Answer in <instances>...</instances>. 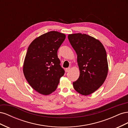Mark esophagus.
I'll list each match as a JSON object with an SVG mask.
<instances>
[{"label": "esophagus", "instance_id": "34e87169", "mask_svg": "<svg viewBox=\"0 0 128 128\" xmlns=\"http://www.w3.org/2000/svg\"><path fill=\"white\" fill-rule=\"evenodd\" d=\"M70 70V68H67L65 69V71L66 72H68Z\"/></svg>", "mask_w": 128, "mask_h": 128}]
</instances>
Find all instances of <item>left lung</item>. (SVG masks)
<instances>
[{"label":"left lung","mask_w":128,"mask_h":128,"mask_svg":"<svg viewBox=\"0 0 128 128\" xmlns=\"http://www.w3.org/2000/svg\"><path fill=\"white\" fill-rule=\"evenodd\" d=\"M68 38L77 55L80 71L73 86L79 94L88 96L95 92L105 80L108 70L106 51L99 40L86 34H69Z\"/></svg>","instance_id":"left-lung-1"}]
</instances>
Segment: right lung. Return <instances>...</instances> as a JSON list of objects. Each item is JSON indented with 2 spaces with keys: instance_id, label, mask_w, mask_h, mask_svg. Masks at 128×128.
<instances>
[{
  "instance_id": "obj_1",
  "label": "right lung",
  "mask_w": 128,
  "mask_h": 128,
  "mask_svg": "<svg viewBox=\"0 0 128 128\" xmlns=\"http://www.w3.org/2000/svg\"><path fill=\"white\" fill-rule=\"evenodd\" d=\"M65 38L64 34L52 31L36 38L29 46L23 71L30 86L42 94L54 91L64 75L57 52Z\"/></svg>"
}]
</instances>
